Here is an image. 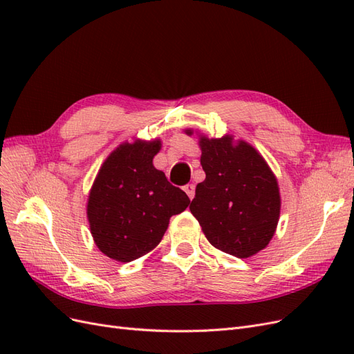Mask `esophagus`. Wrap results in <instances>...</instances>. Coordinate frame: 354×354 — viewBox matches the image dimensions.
Returning <instances> with one entry per match:
<instances>
[{
  "mask_svg": "<svg viewBox=\"0 0 354 354\" xmlns=\"http://www.w3.org/2000/svg\"><path fill=\"white\" fill-rule=\"evenodd\" d=\"M183 190L187 194L189 199H194V196H195V186H194V185H186V186L183 187Z\"/></svg>",
  "mask_w": 354,
  "mask_h": 354,
  "instance_id": "esophagus-1",
  "label": "esophagus"
}]
</instances>
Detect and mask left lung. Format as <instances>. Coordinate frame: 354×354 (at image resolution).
Returning <instances> with one entry per match:
<instances>
[{"label": "left lung", "instance_id": "left-lung-1", "mask_svg": "<svg viewBox=\"0 0 354 354\" xmlns=\"http://www.w3.org/2000/svg\"><path fill=\"white\" fill-rule=\"evenodd\" d=\"M187 136L194 130H185ZM205 180L196 186L190 212L217 250L248 259L272 241L281 214L279 185L255 147L233 136L199 134Z\"/></svg>", "mask_w": 354, "mask_h": 354}]
</instances>
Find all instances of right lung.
<instances>
[{
  "label": "right lung",
  "mask_w": 354,
  "mask_h": 354,
  "mask_svg": "<svg viewBox=\"0 0 354 354\" xmlns=\"http://www.w3.org/2000/svg\"><path fill=\"white\" fill-rule=\"evenodd\" d=\"M160 140L137 138L122 143L106 158L87 202L90 232L97 248L109 259L128 263L155 250L169 218L190 203L153 167Z\"/></svg>",
  "instance_id": "obj_1"
}]
</instances>
